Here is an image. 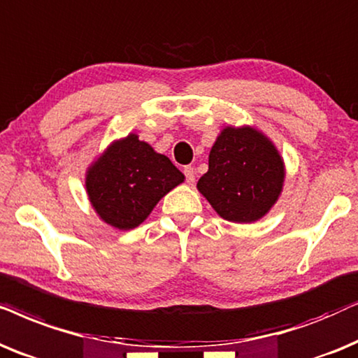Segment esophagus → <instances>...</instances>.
Wrapping results in <instances>:
<instances>
[{"mask_svg":"<svg viewBox=\"0 0 358 358\" xmlns=\"http://www.w3.org/2000/svg\"><path fill=\"white\" fill-rule=\"evenodd\" d=\"M183 173H185V176H187V182H188L189 185H193V183H194V169H193V166H192V165L185 166Z\"/></svg>","mask_w":358,"mask_h":358,"instance_id":"34e87169","label":"esophagus"}]
</instances>
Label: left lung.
Listing matches in <instances>:
<instances>
[{
	"label": "left lung",
	"mask_w": 358,
	"mask_h": 358,
	"mask_svg": "<svg viewBox=\"0 0 358 358\" xmlns=\"http://www.w3.org/2000/svg\"><path fill=\"white\" fill-rule=\"evenodd\" d=\"M198 192L231 222H255L283 192L285 162L273 142L252 126H226L209 152Z\"/></svg>",
	"instance_id": "left-lung-1"
}]
</instances>
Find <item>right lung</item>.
I'll use <instances>...</instances> for the list:
<instances>
[{
	"mask_svg": "<svg viewBox=\"0 0 358 358\" xmlns=\"http://www.w3.org/2000/svg\"><path fill=\"white\" fill-rule=\"evenodd\" d=\"M185 182L166 155L129 134L108 145L87 169L85 188L103 222L129 231L145 221L157 203Z\"/></svg>",
	"mask_w": 358,
	"mask_h": 358,
	"instance_id": "obj_1",
	"label": "right lung"
}]
</instances>
